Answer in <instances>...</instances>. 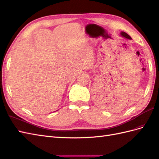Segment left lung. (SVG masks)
Segmentation results:
<instances>
[{
	"mask_svg": "<svg viewBox=\"0 0 159 159\" xmlns=\"http://www.w3.org/2000/svg\"><path fill=\"white\" fill-rule=\"evenodd\" d=\"M120 34H121L122 37H125V38H126V39H131V37H130V36H129L128 34H126V33H125V32H121Z\"/></svg>",
	"mask_w": 159,
	"mask_h": 159,
	"instance_id": "1",
	"label": "left lung"
}]
</instances>
